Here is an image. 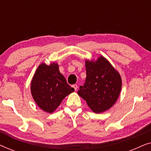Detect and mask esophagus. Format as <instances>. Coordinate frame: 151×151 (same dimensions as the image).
I'll use <instances>...</instances> for the list:
<instances>
[{"instance_id": "obj_1", "label": "esophagus", "mask_w": 151, "mask_h": 151, "mask_svg": "<svg viewBox=\"0 0 151 151\" xmlns=\"http://www.w3.org/2000/svg\"><path fill=\"white\" fill-rule=\"evenodd\" d=\"M72 87L74 88V90L76 91V90H77V88H78V85H77V84H73V85H72Z\"/></svg>"}]
</instances>
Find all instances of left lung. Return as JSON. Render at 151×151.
<instances>
[{
    "label": "left lung",
    "mask_w": 151,
    "mask_h": 151,
    "mask_svg": "<svg viewBox=\"0 0 151 151\" xmlns=\"http://www.w3.org/2000/svg\"><path fill=\"white\" fill-rule=\"evenodd\" d=\"M86 78L78 94L96 113L111 108L118 98L122 78L111 64L100 55L97 60H86Z\"/></svg>",
    "instance_id": "1"
}]
</instances>
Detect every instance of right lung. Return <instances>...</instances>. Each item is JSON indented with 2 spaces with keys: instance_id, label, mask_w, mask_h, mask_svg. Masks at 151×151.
<instances>
[{
  "instance_id": "right-lung-1",
  "label": "right lung",
  "mask_w": 151,
  "mask_h": 151,
  "mask_svg": "<svg viewBox=\"0 0 151 151\" xmlns=\"http://www.w3.org/2000/svg\"><path fill=\"white\" fill-rule=\"evenodd\" d=\"M74 91L59 71L58 65L42 63L38 66L31 82V93L37 105L51 113L66 96Z\"/></svg>"
}]
</instances>
